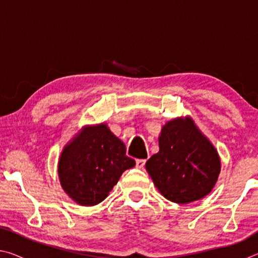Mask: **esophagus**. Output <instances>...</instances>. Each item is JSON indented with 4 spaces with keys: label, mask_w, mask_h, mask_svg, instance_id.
<instances>
[{
    "label": "esophagus",
    "mask_w": 258,
    "mask_h": 258,
    "mask_svg": "<svg viewBox=\"0 0 258 258\" xmlns=\"http://www.w3.org/2000/svg\"><path fill=\"white\" fill-rule=\"evenodd\" d=\"M145 164H146V159H137V161H135V166H137L138 168H143Z\"/></svg>",
    "instance_id": "obj_1"
}]
</instances>
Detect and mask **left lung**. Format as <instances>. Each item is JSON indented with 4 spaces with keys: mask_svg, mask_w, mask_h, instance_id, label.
Instances as JSON below:
<instances>
[{
    "mask_svg": "<svg viewBox=\"0 0 258 258\" xmlns=\"http://www.w3.org/2000/svg\"><path fill=\"white\" fill-rule=\"evenodd\" d=\"M159 151L146 163V169L166 199L189 204L213 190L221 160L211 141L190 117L169 120L161 128Z\"/></svg>",
    "mask_w": 258,
    "mask_h": 258,
    "instance_id": "obj_1",
    "label": "left lung"
}]
</instances>
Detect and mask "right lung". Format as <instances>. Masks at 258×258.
Wrapping results in <instances>:
<instances>
[{"label":"right lung","mask_w":258,"mask_h":258,"mask_svg":"<svg viewBox=\"0 0 258 258\" xmlns=\"http://www.w3.org/2000/svg\"><path fill=\"white\" fill-rule=\"evenodd\" d=\"M135 166L106 124L85 126L61 152L58 174L64 192L82 206L108 197L124 171Z\"/></svg>","instance_id":"add662e5"}]
</instances>
